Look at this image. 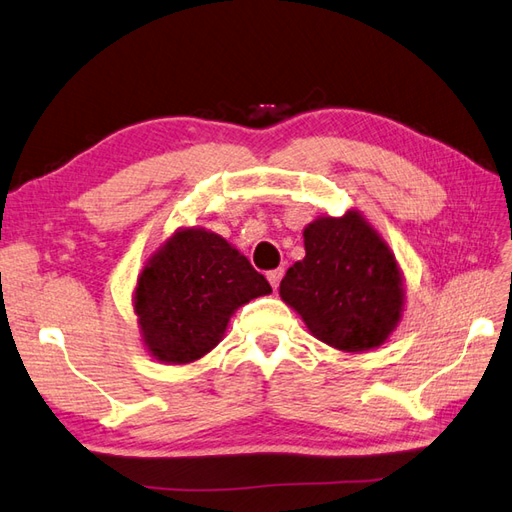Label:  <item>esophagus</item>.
Listing matches in <instances>:
<instances>
[{
  "instance_id": "34e87169",
  "label": "esophagus",
  "mask_w": 512,
  "mask_h": 512,
  "mask_svg": "<svg viewBox=\"0 0 512 512\" xmlns=\"http://www.w3.org/2000/svg\"><path fill=\"white\" fill-rule=\"evenodd\" d=\"M282 276H285V269H282V267H278V269H271V271H267V280L271 282V287H274V289H278V285H280V280H282Z\"/></svg>"
}]
</instances>
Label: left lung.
<instances>
[{"label":"left lung","mask_w":512,"mask_h":512,"mask_svg":"<svg viewBox=\"0 0 512 512\" xmlns=\"http://www.w3.org/2000/svg\"><path fill=\"white\" fill-rule=\"evenodd\" d=\"M304 249L280 282V298L328 346L346 352L381 346L399 324L405 298L388 243L348 210L304 227Z\"/></svg>","instance_id":"8db88e82"}]
</instances>
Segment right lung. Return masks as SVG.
Wrapping results in <instances>:
<instances>
[{"label": "right lung", "mask_w": 512, "mask_h": 512, "mask_svg": "<svg viewBox=\"0 0 512 512\" xmlns=\"http://www.w3.org/2000/svg\"><path fill=\"white\" fill-rule=\"evenodd\" d=\"M267 293V278L225 238L188 227L149 258L133 306L151 355L190 363L221 342L238 306Z\"/></svg>", "instance_id": "obj_1"}]
</instances>
